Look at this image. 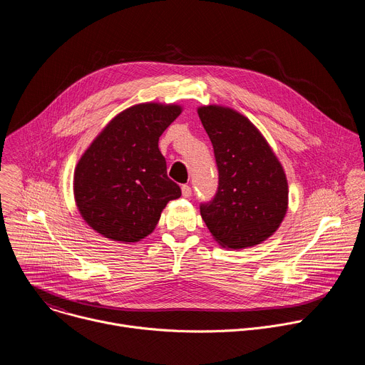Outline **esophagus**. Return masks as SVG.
<instances>
[{
  "label": "esophagus",
  "instance_id": "1",
  "mask_svg": "<svg viewBox=\"0 0 365 365\" xmlns=\"http://www.w3.org/2000/svg\"><path fill=\"white\" fill-rule=\"evenodd\" d=\"M182 195L185 197H189L192 195V189H190L189 185H182Z\"/></svg>",
  "mask_w": 365,
  "mask_h": 365
}]
</instances>
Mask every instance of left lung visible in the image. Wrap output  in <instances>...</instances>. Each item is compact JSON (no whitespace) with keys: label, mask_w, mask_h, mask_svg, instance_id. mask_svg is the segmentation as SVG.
<instances>
[{"label":"left lung","mask_w":365,"mask_h":365,"mask_svg":"<svg viewBox=\"0 0 365 365\" xmlns=\"http://www.w3.org/2000/svg\"><path fill=\"white\" fill-rule=\"evenodd\" d=\"M197 114L218 168V190L200 203L202 220L222 247L240 250L263 242L287 211V180L280 162L240 113L207 106Z\"/></svg>","instance_id":"obj_1"}]
</instances>
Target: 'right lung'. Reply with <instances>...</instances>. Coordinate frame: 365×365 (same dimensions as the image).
Masks as SVG:
<instances>
[{
  "label": "right lung",
  "mask_w": 365,
  "mask_h": 365,
  "mask_svg": "<svg viewBox=\"0 0 365 365\" xmlns=\"http://www.w3.org/2000/svg\"><path fill=\"white\" fill-rule=\"evenodd\" d=\"M180 113L179 106L138 103L92 141L73 178L78 210L92 230L137 242L153 232L168 202L180 197L159 150V137Z\"/></svg>",
  "instance_id": "right-lung-1"
}]
</instances>
